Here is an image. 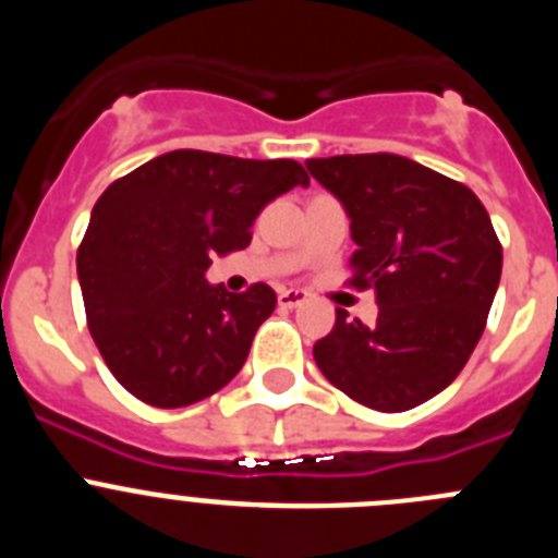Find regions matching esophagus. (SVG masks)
<instances>
[{
	"instance_id": "obj_1",
	"label": "esophagus",
	"mask_w": 558,
	"mask_h": 558,
	"mask_svg": "<svg viewBox=\"0 0 558 558\" xmlns=\"http://www.w3.org/2000/svg\"><path fill=\"white\" fill-rule=\"evenodd\" d=\"M276 302H279V307H282V310L302 307V304L307 302V293H304V290H279Z\"/></svg>"
}]
</instances>
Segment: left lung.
<instances>
[{
    "mask_svg": "<svg viewBox=\"0 0 558 558\" xmlns=\"http://www.w3.org/2000/svg\"><path fill=\"white\" fill-rule=\"evenodd\" d=\"M307 170L349 215L352 284L379 315L363 327L335 310L313 357L335 388L399 413L445 391L481 340L502 248L470 186L393 153L310 159Z\"/></svg>",
    "mask_w": 558,
    "mask_h": 558,
    "instance_id": "left-lung-1",
    "label": "left lung"
}]
</instances>
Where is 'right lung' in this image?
<instances>
[{"label":"right lung","mask_w":558,"mask_h":558,"mask_svg":"<svg viewBox=\"0 0 558 558\" xmlns=\"http://www.w3.org/2000/svg\"><path fill=\"white\" fill-rule=\"evenodd\" d=\"M310 179L299 161L172 150L113 181L77 248L88 332L122 388L184 408L231 383L276 293L206 282L215 254L251 243L256 215Z\"/></svg>","instance_id":"obj_1"}]
</instances>
